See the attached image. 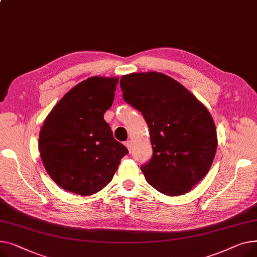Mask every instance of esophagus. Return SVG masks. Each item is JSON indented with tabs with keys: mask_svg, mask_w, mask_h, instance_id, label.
Listing matches in <instances>:
<instances>
[{
	"mask_svg": "<svg viewBox=\"0 0 257 257\" xmlns=\"http://www.w3.org/2000/svg\"><path fill=\"white\" fill-rule=\"evenodd\" d=\"M124 145L127 147L128 152H131V149H132V141H131V140H127V141H125V142H124Z\"/></svg>",
	"mask_w": 257,
	"mask_h": 257,
	"instance_id": "esophagus-1",
	"label": "esophagus"
}]
</instances>
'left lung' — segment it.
<instances>
[{"label": "left lung", "instance_id": "8db88e82", "mask_svg": "<svg viewBox=\"0 0 257 257\" xmlns=\"http://www.w3.org/2000/svg\"><path fill=\"white\" fill-rule=\"evenodd\" d=\"M120 87L149 127L154 154L141 166L147 183L167 196L188 193L207 174L216 155V125L208 110L161 72L123 75Z\"/></svg>", "mask_w": 257, "mask_h": 257}]
</instances>
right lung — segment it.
I'll return each mask as SVG.
<instances>
[{"instance_id":"1","label":"right lung","mask_w":257,"mask_h":257,"mask_svg":"<svg viewBox=\"0 0 257 257\" xmlns=\"http://www.w3.org/2000/svg\"><path fill=\"white\" fill-rule=\"evenodd\" d=\"M118 81L91 77L79 83L44 120L38 145L42 163L54 182L68 192L97 193L111 182L128 153L103 119Z\"/></svg>"}]
</instances>
